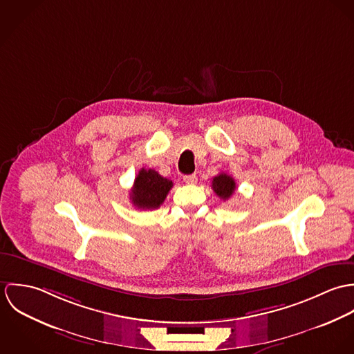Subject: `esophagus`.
<instances>
[{
	"mask_svg": "<svg viewBox=\"0 0 354 354\" xmlns=\"http://www.w3.org/2000/svg\"><path fill=\"white\" fill-rule=\"evenodd\" d=\"M184 181H185V184H188V185H194V184H196V181H198V176H196V174L184 176Z\"/></svg>",
	"mask_w": 354,
	"mask_h": 354,
	"instance_id": "esophagus-1",
	"label": "esophagus"
}]
</instances>
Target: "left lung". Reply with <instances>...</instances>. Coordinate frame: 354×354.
I'll return each instance as SVG.
<instances>
[{"instance_id":"obj_1","label":"left lung","mask_w":354,"mask_h":354,"mask_svg":"<svg viewBox=\"0 0 354 354\" xmlns=\"http://www.w3.org/2000/svg\"><path fill=\"white\" fill-rule=\"evenodd\" d=\"M212 189L222 199L227 201L236 191V181L232 176L226 173H221L212 178Z\"/></svg>"}]
</instances>
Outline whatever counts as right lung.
<instances>
[{
  "label": "right lung",
  "instance_id": "1",
  "mask_svg": "<svg viewBox=\"0 0 354 354\" xmlns=\"http://www.w3.org/2000/svg\"><path fill=\"white\" fill-rule=\"evenodd\" d=\"M173 183L152 169H140L129 194L132 204L140 209H155L165 202Z\"/></svg>",
  "mask_w": 354,
  "mask_h": 354
}]
</instances>
